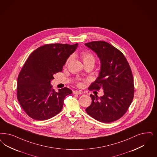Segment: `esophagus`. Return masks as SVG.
I'll return each instance as SVG.
<instances>
[{
	"label": "esophagus",
	"instance_id": "obj_1",
	"mask_svg": "<svg viewBox=\"0 0 157 157\" xmlns=\"http://www.w3.org/2000/svg\"><path fill=\"white\" fill-rule=\"evenodd\" d=\"M74 94H81L82 93L81 91H78V90H74L73 92Z\"/></svg>",
	"mask_w": 157,
	"mask_h": 157
}]
</instances>
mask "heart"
Instances as JSON below:
<instances>
[{
	"instance_id": "obj_1",
	"label": "heart",
	"mask_w": 157,
	"mask_h": 157,
	"mask_svg": "<svg viewBox=\"0 0 157 157\" xmlns=\"http://www.w3.org/2000/svg\"><path fill=\"white\" fill-rule=\"evenodd\" d=\"M80 56L81 57L82 59L83 60L85 65H91L94 67V65L96 63V59L95 55L93 54L92 52H89V51H83L81 53ZM71 58H72V56H70L67 59L66 61V63H65V65H67L68 63V62L70 61ZM76 83H77L78 86H82L81 82L79 81L78 80H77Z\"/></svg>"
}]
</instances>
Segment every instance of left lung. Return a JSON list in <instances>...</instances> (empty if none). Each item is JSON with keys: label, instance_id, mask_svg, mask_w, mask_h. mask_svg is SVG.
Returning <instances> with one entry per match:
<instances>
[{"label": "left lung", "instance_id": "left-lung-1", "mask_svg": "<svg viewBox=\"0 0 157 157\" xmlns=\"http://www.w3.org/2000/svg\"><path fill=\"white\" fill-rule=\"evenodd\" d=\"M93 50L101 61L99 76L89 90H104V96L90 94L92 104L86 111L92 118L104 123L115 121L124 116L134 97L133 78L124 54L109 43L93 41L85 44Z\"/></svg>", "mask_w": 157, "mask_h": 157}]
</instances>
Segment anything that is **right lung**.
Returning a JSON list of instances; mask_svg holds the SVG:
<instances>
[{
    "label": "right lung",
    "instance_id": "right-lung-1",
    "mask_svg": "<svg viewBox=\"0 0 157 157\" xmlns=\"http://www.w3.org/2000/svg\"><path fill=\"white\" fill-rule=\"evenodd\" d=\"M78 45L46 44L28 57L17 78V97L22 108L31 118L46 120L61 111L65 96L72 92L65 87L56 92L50 82L55 74L62 71Z\"/></svg>",
    "mask_w": 157,
    "mask_h": 157
}]
</instances>
